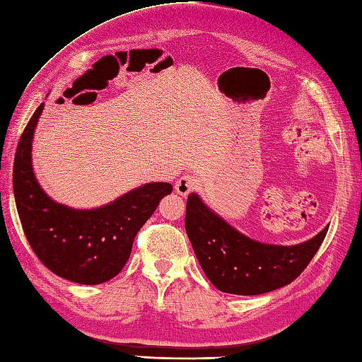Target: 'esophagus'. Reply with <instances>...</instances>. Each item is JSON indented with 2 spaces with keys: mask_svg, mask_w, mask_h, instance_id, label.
<instances>
[{
  "mask_svg": "<svg viewBox=\"0 0 362 362\" xmlns=\"http://www.w3.org/2000/svg\"><path fill=\"white\" fill-rule=\"evenodd\" d=\"M198 188V179L192 174L182 175L179 180L175 182V192L180 196H188L192 192Z\"/></svg>",
  "mask_w": 362,
  "mask_h": 362,
  "instance_id": "obj_1",
  "label": "esophagus"
}]
</instances>
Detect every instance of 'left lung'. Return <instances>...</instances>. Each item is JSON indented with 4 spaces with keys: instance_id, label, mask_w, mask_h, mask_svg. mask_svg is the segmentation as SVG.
<instances>
[{
    "instance_id": "1",
    "label": "left lung",
    "mask_w": 362,
    "mask_h": 362,
    "mask_svg": "<svg viewBox=\"0 0 362 362\" xmlns=\"http://www.w3.org/2000/svg\"><path fill=\"white\" fill-rule=\"evenodd\" d=\"M327 228L296 245L264 244L233 228L198 193L187 201L185 229L196 258L210 284L229 294H264L290 285L318 252Z\"/></svg>"
}]
</instances>
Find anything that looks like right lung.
I'll list each match as a JSON object with an SVG mask.
<instances>
[{"label": "right lung", "mask_w": 362, "mask_h": 362, "mask_svg": "<svg viewBox=\"0 0 362 362\" xmlns=\"http://www.w3.org/2000/svg\"><path fill=\"white\" fill-rule=\"evenodd\" d=\"M44 103L26 124L14 160V198L33 252L58 277L81 285L114 279L131 255L136 234L170 194L168 182L144 183L95 209H74L44 192L33 170V137Z\"/></svg>", "instance_id": "1"}]
</instances>
